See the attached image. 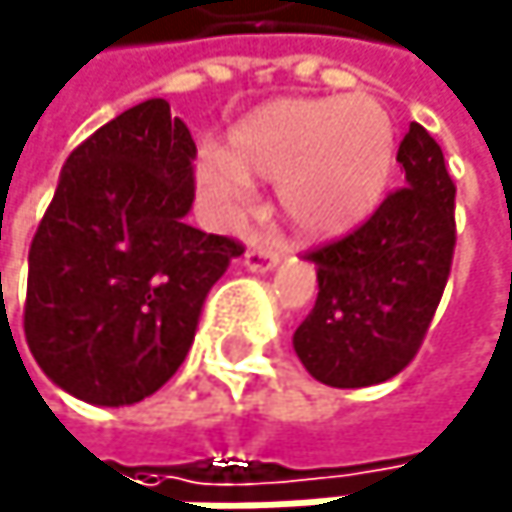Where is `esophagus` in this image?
<instances>
[{
  "label": "esophagus",
  "instance_id": "34e87169",
  "mask_svg": "<svg viewBox=\"0 0 512 512\" xmlns=\"http://www.w3.org/2000/svg\"><path fill=\"white\" fill-rule=\"evenodd\" d=\"M279 258H282V251H279V248H273V245H267V242H251L242 261H245V267H248L251 273H267V270H273V267L279 264Z\"/></svg>",
  "mask_w": 512,
  "mask_h": 512
}]
</instances>
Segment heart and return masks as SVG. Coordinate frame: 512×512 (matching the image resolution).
<instances>
[{"label": "heart", "mask_w": 512, "mask_h": 512, "mask_svg": "<svg viewBox=\"0 0 512 512\" xmlns=\"http://www.w3.org/2000/svg\"><path fill=\"white\" fill-rule=\"evenodd\" d=\"M394 130L370 96L288 99L242 121L230 136V157L209 151L200 185L224 209L239 212L248 178L282 185L288 218L306 233H340L364 218L391 172Z\"/></svg>", "instance_id": "b5f03b06"}]
</instances>
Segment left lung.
<instances>
[{"mask_svg":"<svg viewBox=\"0 0 512 512\" xmlns=\"http://www.w3.org/2000/svg\"><path fill=\"white\" fill-rule=\"evenodd\" d=\"M407 185L340 239L309 248L318 297L294 331L303 367L331 388H367L419 355L455 254V181L422 124L397 148Z\"/></svg>","mask_w":512,"mask_h":512,"instance_id":"1","label":"left lung"}]
</instances>
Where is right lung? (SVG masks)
Here are the masks:
<instances>
[{
	"mask_svg": "<svg viewBox=\"0 0 512 512\" xmlns=\"http://www.w3.org/2000/svg\"><path fill=\"white\" fill-rule=\"evenodd\" d=\"M194 157L169 102L145 99L69 154L32 236L26 346L87 404L127 407L166 385L194 346L212 285L245 251L185 221Z\"/></svg>",
	"mask_w": 512,
	"mask_h": 512,
	"instance_id": "right-lung-1",
	"label": "right lung"
}]
</instances>
